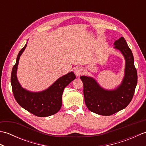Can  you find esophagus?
Returning a JSON list of instances; mask_svg holds the SVG:
<instances>
[{"instance_id":"1","label":"esophagus","mask_w":146,"mask_h":146,"mask_svg":"<svg viewBox=\"0 0 146 146\" xmlns=\"http://www.w3.org/2000/svg\"><path fill=\"white\" fill-rule=\"evenodd\" d=\"M75 73L76 76H80L83 73V70L82 68L78 67L75 70Z\"/></svg>"}]
</instances>
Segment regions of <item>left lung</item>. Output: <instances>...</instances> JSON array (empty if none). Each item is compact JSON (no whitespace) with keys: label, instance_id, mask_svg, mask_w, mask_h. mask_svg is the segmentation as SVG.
Returning <instances> with one entry per match:
<instances>
[{"label":"left lung","instance_id":"obj_1","mask_svg":"<svg viewBox=\"0 0 146 146\" xmlns=\"http://www.w3.org/2000/svg\"><path fill=\"white\" fill-rule=\"evenodd\" d=\"M125 60V75L120 85L113 90L102 88L92 77L80 76L83 83V95L88 109L101 115H111L125 108L131 102L137 83V70L132 51L125 39L121 37L114 42Z\"/></svg>","mask_w":146,"mask_h":146}]
</instances>
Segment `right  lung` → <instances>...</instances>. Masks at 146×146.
Returning <instances> with one entry per match:
<instances>
[{
  "mask_svg": "<svg viewBox=\"0 0 146 146\" xmlns=\"http://www.w3.org/2000/svg\"><path fill=\"white\" fill-rule=\"evenodd\" d=\"M27 43L19 52L16 63L12 68L11 82L12 92L19 105L38 117H48L56 113L62 105V95L64 88L76 78L73 72L68 73L58 79L44 91L31 92L22 87L17 78V69L20 56Z\"/></svg>",
  "mask_w": 146,
  "mask_h": 146,
  "instance_id": "obj_1",
  "label": "right lung"
}]
</instances>
